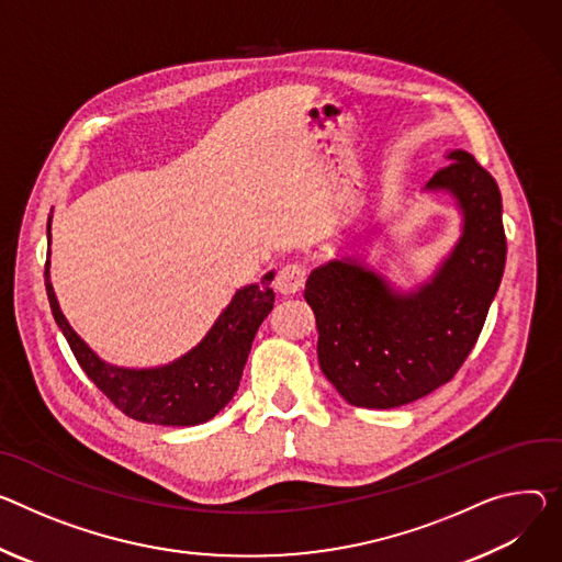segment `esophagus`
Listing matches in <instances>:
<instances>
[{
	"instance_id": "34e87169",
	"label": "esophagus",
	"mask_w": 562,
	"mask_h": 562,
	"mask_svg": "<svg viewBox=\"0 0 562 562\" xmlns=\"http://www.w3.org/2000/svg\"><path fill=\"white\" fill-rule=\"evenodd\" d=\"M304 282H307V267L300 262H289L278 271L276 291L291 295V293H297L304 286Z\"/></svg>"
}]
</instances>
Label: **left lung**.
I'll return each mask as SVG.
<instances>
[{
  "label": "left lung",
  "mask_w": 562,
  "mask_h": 562,
  "mask_svg": "<svg viewBox=\"0 0 562 562\" xmlns=\"http://www.w3.org/2000/svg\"><path fill=\"white\" fill-rule=\"evenodd\" d=\"M448 159L426 188L454 194L464 233L430 282L398 295L351 260L307 280L321 370L351 405L385 411L435 392L464 366L484 327L506 262L502 196L469 151Z\"/></svg>",
  "instance_id": "obj_1"
}]
</instances>
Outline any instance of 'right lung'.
Returning <instances> with one entry per match:
<instances>
[{
    "mask_svg": "<svg viewBox=\"0 0 562 562\" xmlns=\"http://www.w3.org/2000/svg\"><path fill=\"white\" fill-rule=\"evenodd\" d=\"M46 233L50 241V217ZM271 280L273 273H267L260 284L239 289L209 336L177 363L157 370H125L100 361L69 327L48 282V260L44 267L50 312L85 374L123 415L157 426L203 424L233 398L252 338L273 310L276 293L269 286Z\"/></svg>",
    "mask_w": 562,
    "mask_h": 562,
    "instance_id": "add662e5",
    "label": "right lung"
}]
</instances>
